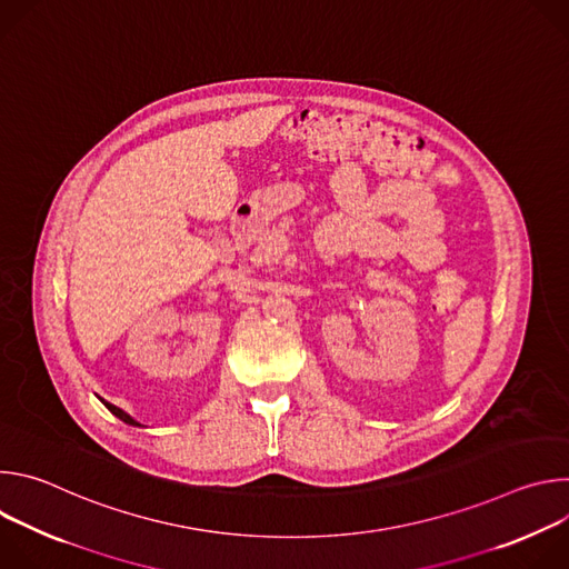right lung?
<instances>
[{
    "label": "right lung",
    "instance_id": "obj_1",
    "mask_svg": "<svg viewBox=\"0 0 569 569\" xmlns=\"http://www.w3.org/2000/svg\"><path fill=\"white\" fill-rule=\"evenodd\" d=\"M106 408L117 417V419H121L123 423H128V426H141V423H137L130 415H126L121 408H117V405H112V402H106Z\"/></svg>",
    "mask_w": 569,
    "mask_h": 569
}]
</instances>
